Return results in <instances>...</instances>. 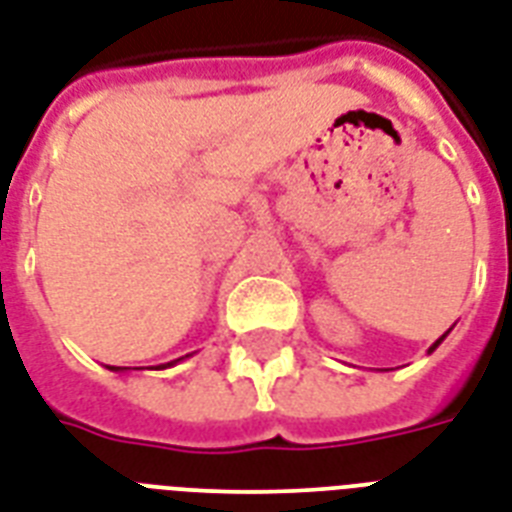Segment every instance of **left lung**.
<instances>
[{
    "instance_id": "1",
    "label": "left lung",
    "mask_w": 512,
    "mask_h": 512,
    "mask_svg": "<svg viewBox=\"0 0 512 512\" xmlns=\"http://www.w3.org/2000/svg\"><path fill=\"white\" fill-rule=\"evenodd\" d=\"M446 334H449V331H446ZM446 334H443V336H441V339H438V342H435V344H433V347H430V350H427V352H433V350H435V347H438V344H441V342H443V339H446Z\"/></svg>"
}]
</instances>
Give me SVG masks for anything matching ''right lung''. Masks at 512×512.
I'll use <instances>...</instances> for the list:
<instances>
[{
  "label": "right lung",
  "instance_id": "1",
  "mask_svg": "<svg viewBox=\"0 0 512 512\" xmlns=\"http://www.w3.org/2000/svg\"><path fill=\"white\" fill-rule=\"evenodd\" d=\"M186 358H189V355H186ZM178 360H184V358H178ZM178 360H170V363H162L160 368H170V366H176ZM109 371H120V374H122V371H130V368H122V366H109ZM136 371H138V368H136Z\"/></svg>",
  "mask_w": 512,
  "mask_h": 512
}]
</instances>
